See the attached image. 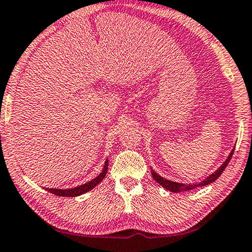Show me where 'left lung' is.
<instances>
[{
    "instance_id": "left-lung-1",
    "label": "left lung",
    "mask_w": 252,
    "mask_h": 252,
    "mask_svg": "<svg viewBox=\"0 0 252 252\" xmlns=\"http://www.w3.org/2000/svg\"><path fill=\"white\" fill-rule=\"evenodd\" d=\"M235 147V146H234ZM234 150H231V152L229 153V156H228V158L226 160H224V162L221 165L219 168H218L216 172L211 174V175H209L206 177L205 180H203L202 182L199 183H192V184H186V183H179V182H174V181H170V180H167L165 179V177L160 176L159 174H158L156 170H153L152 168H151V174H152V177L154 180L157 181L158 183L160 184L161 187L165 188L166 190L168 191H172V192H183V191H189V190H193L196 189V188H200V187H205L207 186V184H211L213 183L214 181H216L218 177H219L221 174H222V172L224 170V168H226L228 163H229V161L231 159V157H233V153H234Z\"/></svg>"
}]
</instances>
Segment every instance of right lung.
<instances>
[{
	"label": "right lung",
	"mask_w": 252,
	"mask_h": 252,
	"mask_svg": "<svg viewBox=\"0 0 252 252\" xmlns=\"http://www.w3.org/2000/svg\"><path fill=\"white\" fill-rule=\"evenodd\" d=\"M107 170H108V159H106L105 165H103V169L101 170V173H100L96 177H94L93 180L82 184V186H78V187H75V188H70V189H56V188H45V190L49 191L50 193L56 194V196H62V197L80 196V194H84V193L89 192V191H91L92 189H94V188L98 186V184L101 182L103 179H105Z\"/></svg>",
	"instance_id": "add662e5"
}]
</instances>
